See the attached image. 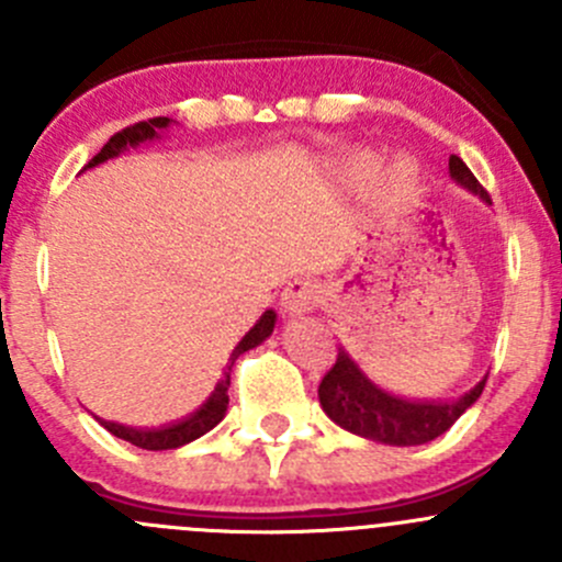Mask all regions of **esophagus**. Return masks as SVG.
I'll return each mask as SVG.
<instances>
[{
    "label": "esophagus",
    "mask_w": 562,
    "mask_h": 562,
    "mask_svg": "<svg viewBox=\"0 0 562 562\" xmlns=\"http://www.w3.org/2000/svg\"><path fill=\"white\" fill-rule=\"evenodd\" d=\"M282 313L288 317L307 315L321 304V285L313 280H293L288 282V288L282 291Z\"/></svg>",
    "instance_id": "1"
}]
</instances>
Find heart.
<instances>
[{"label": "heart", "instance_id": "1", "mask_svg": "<svg viewBox=\"0 0 562 562\" xmlns=\"http://www.w3.org/2000/svg\"><path fill=\"white\" fill-rule=\"evenodd\" d=\"M370 171H372V160H356L350 162L348 168L350 179H364V176H370ZM389 179L396 181V184H402V181L407 184V181L413 179V168H407L405 162H394V166L389 168Z\"/></svg>", "mask_w": 562, "mask_h": 562}]
</instances>
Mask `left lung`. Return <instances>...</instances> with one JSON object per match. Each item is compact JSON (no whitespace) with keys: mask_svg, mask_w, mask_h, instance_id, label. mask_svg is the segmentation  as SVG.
I'll return each instance as SVG.
<instances>
[{"mask_svg":"<svg viewBox=\"0 0 562 562\" xmlns=\"http://www.w3.org/2000/svg\"><path fill=\"white\" fill-rule=\"evenodd\" d=\"M449 173L459 187L490 203L484 187L457 155H451ZM484 383L486 378L475 383L468 394L451 402L402 400V396L389 394L386 389L372 383L359 370V364L350 359L348 350L339 348L337 364L326 372V378L317 386V400H321L323 413L337 427L348 429L359 438L386 446H422L449 432L457 418L479 400Z\"/></svg>","mask_w":562,"mask_h":562,"instance_id":"left-lung-1","label":"left lung"}]
</instances>
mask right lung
<instances>
[{
    "mask_svg": "<svg viewBox=\"0 0 562 562\" xmlns=\"http://www.w3.org/2000/svg\"><path fill=\"white\" fill-rule=\"evenodd\" d=\"M171 124L173 119L157 116V119H149V122H138L133 124V127H124L122 133L113 135L103 149L89 160L87 168H94L100 166V162L113 160V157L124 155L127 149H135V146L146 144V140H157L162 130H168ZM87 168H83V171H87ZM274 323H277V313L274 310H266V313L258 317V323L249 328L245 337H241V342L234 348V353H231L228 364H225L223 370V378H220L217 386H214L212 394H209V400L203 402L195 413L181 418V422L168 424V427H160V429H135V427H124V424L103 422V418H100V424H103L108 432L116 435V438L127 440V443L138 446V449H146V451H168V449H179V446L184 443H192V440L206 435L209 429H214L220 422H223L225 411H228V386H231V370H234V361L239 359L241 353H247V350L258 348L263 339H269L271 331H274Z\"/></svg>",
    "mask_w": 562,
    "mask_h": 562,
    "instance_id": "right-lung-1",
    "label": "right lung"
}]
</instances>
